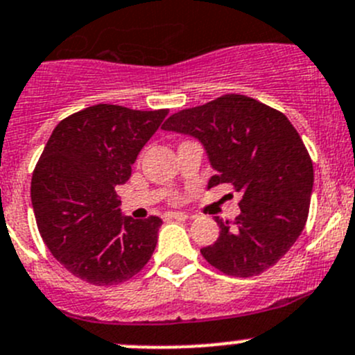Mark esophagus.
<instances>
[{"mask_svg": "<svg viewBox=\"0 0 355 355\" xmlns=\"http://www.w3.org/2000/svg\"><path fill=\"white\" fill-rule=\"evenodd\" d=\"M166 216L168 218H180V220L192 218L191 215H187V213H184V211H170V213H166Z\"/></svg>", "mask_w": 355, "mask_h": 355, "instance_id": "esophagus-1", "label": "esophagus"}]
</instances>
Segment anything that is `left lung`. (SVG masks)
Here are the masks:
<instances>
[{
  "mask_svg": "<svg viewBox=\"0 0 355 355\" xmlns=\"http://www.w3.org/2000/svg\"><path fill=\"white\" fill-rule=\"evenodd\" d=\"M198 140L215 175L208 187L232 184L241 194L234 223L215 216L220 236L201 254L227 276L251 277L272 267L307 222L314 168L283 112L244 95H223L185 109L163 125Z\"/></svg>",
  "mask_w": 355,
  "mask_h": 355,
  "instance_id": "8db88e82",
  "label": "left lung"
}]
</instances>
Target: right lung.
<instances>
[{
    "instance_id": "1",
    "label": "right lung",
    "mask_w": 355,
    "mask_h": 355,
    "mask_svg": "<svg viewBox=\"0 0 355 355\" xmlns=\"http://www.w3.org/2000/svg\"><path fill=\"white\" fill-rule=\"evenodd\" d=\"M166 116L98 104L65 118L48 139L31 182L34 215L48 250L79 279L112 286L153 257L163 220L123 215L116 187Z\"/></svg>"
}]
</instances>
